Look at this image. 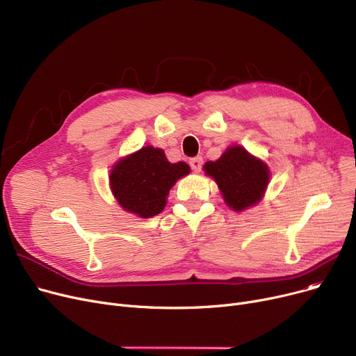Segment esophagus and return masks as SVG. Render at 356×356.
I'll list each match as a JSON object with an SVG mask.
<instances>
[{
	"instance_id": "1",
	"label": "esophagus",
	"mask_w": 356,
	"mask_h": 356,
	"mask_svg": "<svg viewBox=\"0 0 356 356\" xmlns=\"http://www.w3.org/2000/svg\"><path fill=\"white\" fill-rule=\"evenodd\" d=\"M189 164H191V167H192V170H193V172H200L202 164H203V159H202L200 156L193 157V159H191Z\"/></svg>"
}]
</instances>
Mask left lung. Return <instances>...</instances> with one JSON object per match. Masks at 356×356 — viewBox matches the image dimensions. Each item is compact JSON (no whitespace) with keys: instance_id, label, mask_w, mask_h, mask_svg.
<instances>
[{"instance_id":"1","label":"left lung","mask_w":356,"mask_h":356,"mask_svg":"<svg viewBox=\"0 0 356 356\" xmlns=\"http://www.w3.org/2000/svg\"><path fill=\"white\" fill-rule=\"evenodd\" d=\"M203 170L216 181L223 200L235 212L257 204L270 181L267 164L241 145L228 147L216 161L204 163Z\"/></svg>"}]
</instances>
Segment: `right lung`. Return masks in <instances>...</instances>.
I'll return each instance as SVG.
<instances>
[{"mask_svg":"<svg viewBox=\"0 0 356 356\" xmlns=\"http://www.w3.org/2000/svg\"><path fill=\"white\" fill-rule=\"evenodd\" d=\"M191 173L184 161L170 163L161 148L145 145L121 159L109 175V186L121 207L140 218L159 215L175 183Z\"/></svg>","mask_w":356,"mask_h":356,"instance_id":"add662e5","label":"right lung"}]
</instances>
